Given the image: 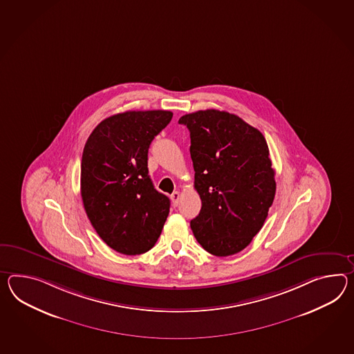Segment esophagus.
Instances as JSON below:
<instances>
[{
    "mask_svg": "<svg viewBox=\"0 0 354 354\" xmlns=\"http://www.w3.org/2000/svg\"><path fill=\"white\" fill-rule=\"evenodd\" d=\"M179 199H180V193L179 192H174L173 194H171V201H173L174 206H178Z\"/></svg>",
    "mask_w": 354,
    "mask_h": 354,
    "instance_id": "esophagus-1",
    "label": "esophagus"
}]
</instances>
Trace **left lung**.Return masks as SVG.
<instances>
[{"mask_svg":"<svg viewBox=\"0 0 354 354\" xmlns=\"http://www.w3.org/2000/svg\"><path fill=\"white\" fill-rule=\"evenodd\" d=\"M190 133L194 188L202 201L190 227L217 257L244 250L259 233L275 198V170L266 139L239 116L218 110L179 119Z\"/></svg>","mask_w":354,"mask_h":354,"instance_id":"8db88e82","label":"left lung"}]
</instances>
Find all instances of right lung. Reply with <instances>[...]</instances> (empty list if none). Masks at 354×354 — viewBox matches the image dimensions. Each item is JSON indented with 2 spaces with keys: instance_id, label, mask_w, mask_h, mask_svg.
I'll return each instance as SVG.
<instances>
[{
  "instance_id": "add662e5",
  "label": "right lung",
  "mask_w": 354,
  "mask_h": 354,
  "mask_svg": "<svg viewBox=\"0 0 354 354\" xmlns=\"http://www.w3.org/2000/svg\"><path fill=\"white\" fill-rule=\"evenodd\" d=\"M164 110L127 111L101 121L82 157L80 193L86 216L113 250L136 256L151 250L162 232L170 199L148 175V148L171 121Z\"/></svg>"
}]
</instances>
